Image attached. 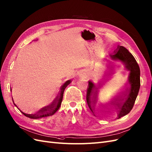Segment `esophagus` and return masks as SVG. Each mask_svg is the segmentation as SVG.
<instances>
[{
  "label": "esophagus",
  "mask_w": 152,
  "mask_h": 152,
  "mask_svg": "<svg viewBox=\"0 0 152 152\" xmlns=\"http://www.w3.org/2000/svg\"><path fill=\"white\" fill-rule=\"evenodd\" d=\"M78 75L80 76H86V73H85V72H84L83 71H80L78 72Z\"/></svg>",
  "instance_id": "esophagus-1"
}]
</instances>
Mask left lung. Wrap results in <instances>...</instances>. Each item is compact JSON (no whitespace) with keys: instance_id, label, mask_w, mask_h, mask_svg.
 <instances>
[{"instance_id":"left-lung-1","label":"left lung","mask_w":152,"mask_h":152,"mask_svg":"<svg viewBox=\"0 0 152 152\" xmlns=\"http://www.w3.org/2000/svg\"><path fill=\"white\" fill-rule=\"evenodd\" d=\"M110 57L113 60L123 63L125 69L129 71L127 88L113 102V104L118 107L117 118L119 119L127 115L134 106L140 88V69L133 55L122 46H118L113 53L110 55ZM97 92V86L92 81H88V87L86 91V102L94 116H95L94 111Z\"/></svg>"}]
</instances>
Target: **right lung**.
Listing matches in <instances>:
<instances>
[{"instance_id":"obj_1","label":"right lung","mask_w":152,"mask_h":152,"mask_svg":"<svg viewBox=\"0 0 152 152\" xmlns=\"http://www.w3.org/2000/svg\"><path fill=\"white\" fill-rule=\"evenodd\" d=\"M71 83V80H67V81L65 82V83L62 85L61 88H60V92L58 95V96L55 98V100L53 102H52L50 105L42 107L40 110H39L35 114L25 113H23V112L21 111V110H20L18 108V109L20 111V112L22 113L25 116H26L27 117H28V118H32V119H39V118H44V117L52 116L58 111V110L59 109V107H60V105H61V103H62V101L64 90H65V89H66V88L67 87V86L69 85ZM12 102H13V103H14V105L16 107H17V106L15 104L14 101H13V99H12Z\"/></svg>"}]
</instances>
